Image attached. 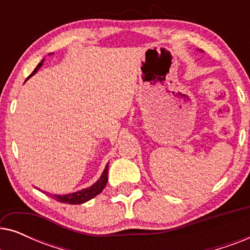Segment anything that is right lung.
Instances as JSON below:
<instances>
[{
    "mask_svg": "<svg viewBox=\"0 0 250 250\" xmlns=\"http://www.w3.org/2000/svg\"><path fill=\"white\" fill-rule=\"evenodd\" d=\"M42 64H43V61H41V62L37 64V67L35 68V69H34L33 73L29 75L28 78L30 76H33V75L35 74L41 67H42ZM107 181H108V164H107V166H105V168L104 170V173H102L101 177L98 180V182L94 183L92 187L87 188V189H83V190L77 191V192H74L70 194H64V196H60V194H50V193L45 192V191H42V192H44L45 194H49L52 199L60 201V203L69 204V205H80V204L86 203V201L91 200L92 198H94L95 196H98V194H100L102 192V190L104 189L105 184H107Z\"/></svg>",
    "mask_w": 250,
    "mask_h": 250,
    "instance_id": "right-lung-1",
    "label": "right lung"
}]
</instances>
